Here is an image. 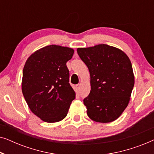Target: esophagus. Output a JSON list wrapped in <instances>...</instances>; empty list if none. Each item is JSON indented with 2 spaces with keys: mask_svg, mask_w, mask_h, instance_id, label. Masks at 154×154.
Here are the masks:
<instances>
[{
  "mask_svg": "<svg viewBox=\"0 0 154 154\" xmlns=\"http://www.w3.org/2000/svg\"><path fill=\"white\" fill-rule=\"evenodd\" d=\"M80 87H81V85H80V84H78V85H75V88H76V90H78V91H79Z\"/></svg>",
  "mask_w": 154,
  "mask_h": 154,
  "instance_id": "obj_1",
  "label": "esophagus"
}]
</instances>
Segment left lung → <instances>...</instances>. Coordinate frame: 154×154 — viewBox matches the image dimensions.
<instances>
[{"label": "left lung", "instance_id": "1", "mask_svg": "<svg viewBox=\"0 0 154 154\" xmlns=\"http://www.w3.org/2000/svg\"><path fill=\"white\" fill-rule=\"evenodd\" d=\"M77 52L90 75L91 90L83 100L88 117L98 123L114 121L128 106L134 87L129 57L123 50L106 44L79 48Z\"/></svg>", "mask_w": 154, "mask_h": 154}]
</instances>
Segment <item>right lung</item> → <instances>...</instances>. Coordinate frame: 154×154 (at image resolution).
<instances>
[{"mask_svg": "<svg viewBox=\"0 0 154 154\" xmlns=\"http://www.w3.org/2000/svg\"><path fill=\"white\" fill-rule=\"evenodd\" d=\"M73 52L71 48L48 45L31 54L25 63L23 95L32 113L44 122L64 119L75 97L66 65Z\"/></svg>", "mask_w": 154, "mask_h": 154, "instance_id": "obj_1", "label": "right lung"}]
</instances>
